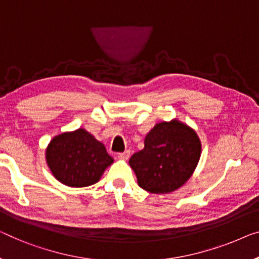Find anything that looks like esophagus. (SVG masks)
Returning <instances> with one entry per match:
<instances>
[{
  "instance_id": "34e87169",
  "label": "esophagus",
  "mask_w": 259,
  "mask_h": 259,
  "mask_svg": "<svg viewBox=\"0 0 259 259\" xmlns=\"http://www.w3.org/2000/svg\"><path fill=\"white\" fill-rule=\"evenodd\" d=\"M129 157H130L129 150H126V151H124V152L118 153V159H121V160H128Z\"/></svg>"
}]
</instances>
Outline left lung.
<instances>
[{"instance_id":"obj_1","label":"left lung","mask_w":259,"mask_h":259,"mask_svg":"<svg viewBox=\"0 0 259 259\" xmlns=\"http://www.w3.org/2000/svg\"><path fill=\"white\" fill-rule=\"evenodd\" d=\"M201 156V142L194 130L172 119L160 122L146 135L144 149L129 164L138 186L153 194L178 190L191 178Z\"/></svg>"}]
</instances>
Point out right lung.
Returning <instances> with one entry per match:
<instances>
[{
	"mask_svg": "<svg viewBox=\"0 0 259 259\" xmlns=\"http://www.w3.org/2000/svg\"><path fill=\"white\" fill-rule=\"evenodd\" d=\"M45 157L55 178L69 187L98 183L114 161L105 145L82 128L53 137Z\"/></svg>",
	"mask_w": 259,
	"mask_h": 259,
	"instance_id": "1",
	"label": "right lung"
}]
</instances>
